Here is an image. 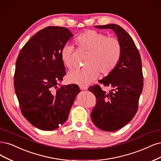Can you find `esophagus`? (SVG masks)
I'll return each mask as SVG.
<instances>
[{
	"instance_id": "esophagus-1",
	"label": "esophagus",
	"mask_w": 161,
	"mask_h": 161,
	"mask_svg": "<svg viewBox=\"0 0 161 161\" xmlns=\"http://www.w3.org/2000/svg\"><path fill=\"white\" fill-rule=\"evenodd\" d=\"M80 90H86L87 89V87L85 86H80Z\"/></svg>"
}]
</instances>
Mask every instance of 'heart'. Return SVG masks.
<instances>
[{"label": "heart", "instance_id": "b5f03b06", "mask_svg": "<svg viewBox=\"0 0 161 161\" xmlns=\"http://www.w3.org/2000/svg\"><path fill=\"white\" fill-rule=\"evenodd\" d=\"M80 48L88 51L85 64L88 66L70 71L67 81L71 84L85 86L96 80L99 71L107 75L118 64L122 53L120 42L113 37H108L104 33L95 30H88L81 33L75 38ZM73 47L64 45L60 50V58L63 64L72 69L75 63L73 60Z\"/></svg>", "mask_w": 161, "mask_h": 161}]
</instances>
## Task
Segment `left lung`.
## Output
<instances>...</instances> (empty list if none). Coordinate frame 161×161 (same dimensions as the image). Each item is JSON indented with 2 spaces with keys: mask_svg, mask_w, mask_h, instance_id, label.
Instances as JSON below:
<instances>
[{
  "mask_svg": "<svg viewBox=\"0 0 161 161\" xmlns=\"http://www.w3.org/2000/svg\"><path fill=\"white\" fill-rule=\"evenodd\" d=\"M95 27L112 29L122 48L115 69L98 81L112 90L106 93L99 85L88 88L97 99L91 114L94 125L103 130L113 132L128 124L136 113L143 88L141 58L134 41L123 28L115 24Z\"/></svg>",
  "mask_w": 161,
  "mask_h": 161,
  "instance_id": "obj_1",
  "label": "left lung"
}]
</instances>
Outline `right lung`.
<instances>
[{"mask_svg":"<svg viewBox=\"0 0 161 161\" xmlns=\"http://www.w3.org/2000/svg\"><path fill=\"white\" fill-rule=\"evenodd\" d=\"M73 36L64 27H46L28 41L16 59L14 86L22 114L42 130L65 123L80 92L76 85L57 86L66 75L60 50Z\"/></svg>","mask_w":161,"mask_h":161,"instance_id":"1","label":"right lung"}]
</instances>
